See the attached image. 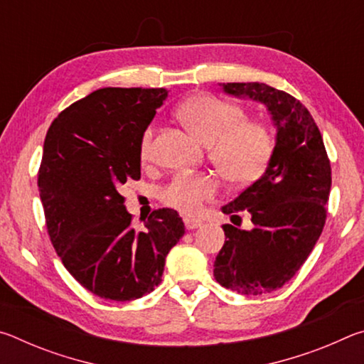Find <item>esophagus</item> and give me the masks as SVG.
<instances>
[{
    "mask_svg": "<svg viewBox=\"0 0 364 364\" xmlns=\"http://www.w3.org/2000/svg\"><path fill=\"white\" fill-rule=\"evenodd\" d=\"M183 223H184V226H186V230H196V228H199L202 225V221L197 218L186 217V218H183Z\"/></svg>",
    "mask_w": 364,
    "mask_h": 364,
    "instance_id": "esophagus-1",
    "label": "esophagus"
}]
</instances>
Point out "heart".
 <instances>
[{
	"mask_svg": "<svg viewBox=\"0 0 364 364\" xmlns=\"http://www.w3.org/2000/svg\"><path fill=\"white\" fill-rule=\"evenodd\" d=\"M178 117L202 143L208 146L212 162L236 183L257 180L267 168L274 141L269 128L258 120H244V109L213 95H197L178 107ZM154 127L141 138L144 160L154 152ZM217 181L207 175L180 173L160 191L165 204L183 213H194L217 194Z\"/></svg>",
	"mask_w": 364,
	"mask_h": 364,
	"instance_id": "heart-1",
	"label": "heart"
}]
</instances>
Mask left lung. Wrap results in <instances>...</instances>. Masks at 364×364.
Returning a JSON list of instances; mask_svg holds the SVG:
<instances>
[{
  "label": "left lung",
  "mask_w": 364,
  "mask_h": 364,
  "mask_svg": "<svg viewBox=\"0 0 364 364\" xmlns=\"http://www.w3.org/2000/svg\"><path fill=\"white\" fill-rule=\"evenodd\" d=\"M226 95L267 106L276 144L264 173L221 212H249L252 230L225 225L226 241L215 260L221 286L244 295L276 291L305 263L321 236L331 193V162L308 109L264 83H223Z\"/></svg>",
  "instance_id": "1"
}]
</instances>
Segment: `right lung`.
Here are the masks:
<instances>
[{
	"mask_svg": "<svg viewBox=\"0 0 364 364\" xmlns=\"http://www.w3.org/2000/svg\"><path fill=\"white\" fill-rule=\"evenodd\" d=\"M165 88H101L63 110L43 146L38 189L49 239L90 292L127 301L152 292L184 234L173 208L132 226L120 188L141 178V138Z\"/></svg>",
	"mask_w": 364,
	"mask_h": 364,
	"instance_id": "add662e5",
	"label": "right lung"
}]
</instances>
